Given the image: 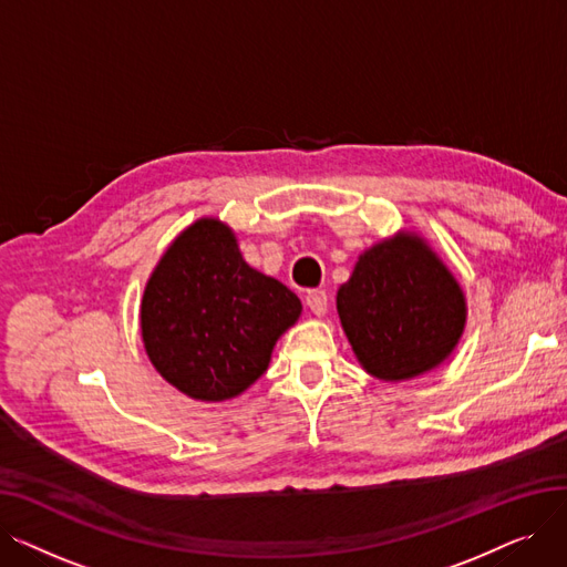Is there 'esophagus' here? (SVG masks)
<instances>
[{
    "label": "esophagus",
    "mask_w": 567,
    "mask_h": 567,
    "mask_svg": "<svg viewBox=\"0 0 567 567\" xmlns=\"http://www.w3.org/2000/svg\"><path fill=\"white\" fill-rule=\"evenodd\" d=\"M306 306L317 315V317H323L326 310H329V296H326L323 289H310L306 293Z\"/></svg>",
    "instance_id": "1"
}]
</instances>
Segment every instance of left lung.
<instances>
[{
    "label": "left lung",
    "instance_id": "left-lung-1",
    "mask_svg": "<svg viewBox=\"0 0 567 567\" xmlns=\"http://www.w3.org/2000/svg\"><path fill=\"white\" fill-rule=\"evenodd\" d=\"M338 315L365 372L404 381L453 353L464 333L466 301L425 238L400 231L355 261L338 289Z\"/></svg>",
    "mask_w": 567,
    "mask_h": 567
}]
</instances>
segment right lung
<instances>
[{
  "instance_id": "add662e5",
  "label": "right lung",
  "mask_w": 567,
  "mask_h": 567,
  "mask_svg": "<svg viewBox=\"0 0 567 567\" xmlns=\"http://www.w3.org/2000/svg\"><path fill=\"white\" fill-rule=\"evenodd\" d=\"M299 317V296L248 266L218 218H202L174 238L140 308L148 361L174 389L202 402L250 389Z\"/></svg>"
}]
</instances>
